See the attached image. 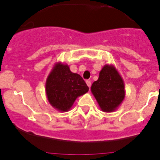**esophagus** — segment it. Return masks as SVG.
Listing matches in <instances>:
<instances>
[{
  "instance_id": "1",
  "label": "esophagus",
  "mask_w": 160,
  "mask_h": 160,
  "mask_svg": "<svg viewBox=\"0 0 160 160\" xmlns=\"http://www.w3.org/2000/svg\"><path fill=\"white\" fill-rule=\"evenodd\" d=\"M87 82V86H88V87L90 88V87H91V82H90V80H87V82Z\"/></svg>"
}]
</instances>
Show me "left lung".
Listing matches in <instances>:
<instances>
[{
	"label": "left lung",
	"instance_id": "left-lung-1",
	"mask_svg": "<svg viewBox=\"0 0 160 160\" xmlns=\"http://www.w3.org/2000/svg\"><path fill=\"white\" fill-rule=\"evenodd\" d=\"M90 89L103 112L117 110L125 98L123 80L113 65L103 66L98 79L93 82Z\"/></svg>",
	"mask_w": 160,
	"mask_h": 160
}]
</instances>
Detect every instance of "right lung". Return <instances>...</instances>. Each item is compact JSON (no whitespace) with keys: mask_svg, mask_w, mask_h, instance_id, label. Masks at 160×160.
<instances>
[{"mask_svg":"<svg viewBox=\"0 0 160 160\" xmlns=\"http://www.w3.org/2000/svg\"><path fill=\"white\" fill-rule=\"evenodd\" d=\"M88 90L82 78L70 71L69 66L62 62L55 63L46 79L48 101L53 108L62 112L70 110L76 98Z\"/></svg>","mask_w":160,"mask_h":160,"instance_id":"1","label":"right lung"}]
</instances>
